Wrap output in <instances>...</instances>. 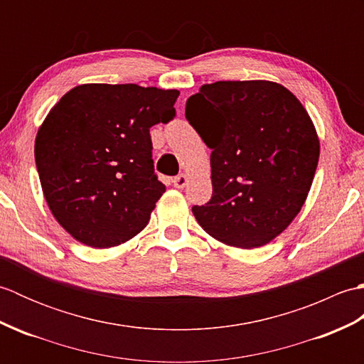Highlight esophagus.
I'll list each match as a JSON object with an SVG mask.
<instances>
[{"mask_svg": "<svg viewBox=\"0 0 364 364\" xmlns=\"http://www.w3.org/2000/svg\"><path fill=\"white\" fill-rule=\"evenodd\" d=\"M186 184H188V176L184 175V173H180V175L173 178V186L175 188L183 189L184 186H186Z\"/></svg>", "mask_w": 364, "mask_h": 364, "instance_id": "1", "label": "esophagus"}]
</instances>
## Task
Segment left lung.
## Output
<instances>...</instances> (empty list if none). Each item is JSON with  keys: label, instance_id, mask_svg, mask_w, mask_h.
Here are the masks:
<instances>
[{"label": "left lung", "instance_id": "obj_1", "mask_svg": "<svg viewBox=\"0 0 364 364\" xmlns=\"http://www.w3.org/2000/svg\"><path fill=\"white\" fill-rule=\"evenodd\" d=\"M186 119L213 150V197L192 208L200 227L239 249L269 244L300 213L318 167L304 105L274 81H218L189 97Z\"/></svg>", "mask_w": 364, "mask_h": 364}]
</instances>
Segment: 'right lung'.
Returning <instances> with one entry per match:
<instances>
[{"instance_id": "obj_1", "label": "right lung", "mask_w": 364, "mask_h": 364, "mask_svg": "<svg viewBox=\"0 0 364 364\" xmlns=\"http://www.w3.org/2000/svg\"><path fill=\"white\" fill-rule=\"evenodd\" d=\"M180 92L81 84L51 107L34 154L46 203L68 235L94 249L146 227L166 186L154 175L150 128L175 117Z\"/></svg>"}]
</instances>
